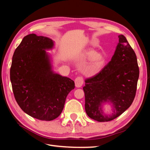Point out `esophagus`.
<instances>
[{
  "label": "esophagus",
  "instance_id": "1",
  "mask_svg": "<svg viewBox=\"0 0 150 150\" xmlns=\"http://www.w3.org/2000/svg\"><path fill=\"white\" fill-rule=\"evenodd\" d=\"M84 83V79L83 77L78 76L75 79V85L77 88H81Z\"/></svg>",
  "mask_w": 150,
  "mask_h": 150
}]
</instances>
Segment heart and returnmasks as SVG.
<instances>
[{"label": "heart", "mask_w": 150, "mask_h": 150, "mask_svg": "<svg viewBox=\"0 0 150 150\" xmlns=\"http://www.w3.org/2000/svg\"><path fill=\"white\" fill-rule=\"evenodd\" d=\"M85 56L89 59L88 65L83 69V73L86 75L94 76L98 74L105 64L106 58L104 54L97 52L94 49H89L86 51Z\"/></svg>", "instance_id": "heart-1"}]
</instances>
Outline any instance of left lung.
<instances>
[{
    "instance_id": "left-lung-1",
    "label": "left lung",
    "mask_w": 150,
    "mask_h": 150,
    "mask_svg": "<svg viewBox=\"0 0 150 150\" xmlns=\"http://www.w3.org/2000/svg\"><path fill=\"white\" fill-rule=\"evenodd\" d=\"M114 55L108 64L85 80V111L99 122L110 121L120 116L132 104L137 88L139 67L136 54L123 35H119ZM111 102L113 112L103 114L102 104Z\"/></svg>"
}]
</instances>
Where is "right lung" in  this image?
<instances>
[{"instance_id": "add662e5", "label": "right lung", "mask_w": 150, "mask_h": 150, "mask_svg": "<svg viewBox=\"0 0 150 150\" xmlns=\"http://www.w3.org/2000/svg\"><path fill=\"white\" fill-rule=\"evenodd\" d=\"M54 41L30 34L22 39L12 57L10 78L16 100L26 114L42 121H51L61 115L74 82L52 69L46 50Z\"/></svg>"}]
</instances>
